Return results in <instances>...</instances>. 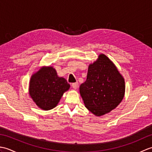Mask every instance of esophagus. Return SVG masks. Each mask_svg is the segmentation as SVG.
<instances>
[{
  "instance_id": "esophagus-1",
  "label": "esophagus",
  "mask_w": 152,
  "mask_h": 152,
  "mask_svg": "<svg viewBox=\"0 0 152 152\" xmlns=\"http://www.w3.org/2000/svg\"><path fill=\"white\" fill-rule=\"evenodd\" d=\"M72 87L74 89H76L77 88H78V82H75V83H72Z\"/></svg>"
}]
</instances>
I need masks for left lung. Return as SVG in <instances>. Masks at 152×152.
Listing matches in <instances>:
<instances>
[{"mask_svg": "<svg viewBox=\"0 0 152 152\" xmlns=\"http://www.w3.org/2000/svg\"><path fill=\"white\" fill-rule=\"evenodd\" d=\"M125 80L115 64L104 54L90 64L86 81L80 86L86 107L101 116L115 108L124 99Z\"/></svg>", "mask_w": 152, "mask_h": 152, "instance_id": "left-lung-1", "label": "left lung"}]
</instances>
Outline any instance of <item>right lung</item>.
Instances as JSON below:
<instances>
[{"instance_id":"obj_1","label":"right lung","mask_w":152,"mask_h":152,"mask_svg":"<svg viewBox=\"0 0 152 152\" xmlns=\"http://www.w3.org/2000/svg\"><path fill=\"white\" fill-rule=\"evenodd\" d=\"M69 88V83L58 76L52 66L42 67L31 76L29 95L40 108L49 110L56 107L63 93Z\"/></svg>"}]
</instances>
